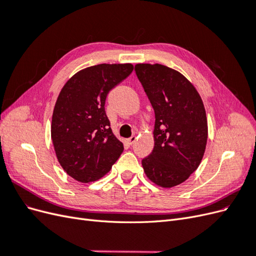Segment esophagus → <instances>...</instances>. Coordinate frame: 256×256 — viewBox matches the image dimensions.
Listing matches in <instances>:
<instances>
[{
    "label": "esophagus",
    "mask_w": 256,
    "mask_h": 256,
    "mask_svg": "<svg viewBox=\"0 0 256 256\" xmlns=\"http://www.w3.org/2000/svg\"><path fill=\"white\" fill-rule=\"evenodd\" d=\"M136 136H131V138H128V140H127V143L129 144V145H132L134 142H136Z\"/></svg>",
    "instance_id": "34e87169"
}]
</instances>
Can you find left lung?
I'll return each instance as SVG.
<instances>
[{"label": "left lung", "mask_w": 256, "mask_h": 256, "mask_svg": "<svg viewBox=\"0 0 256 256\" xmlns=\"http://www.w3.org/2000/svg\"><path fill=\"white\" fill-rule=\"evenodd\" d=\"M134 70L154 111V150L142 160L148 180L162 188L187 180L203 159L207 118L193 84L161 64H136Z\"/></svg>", "instance_id": "obj_1"}]
</instances>
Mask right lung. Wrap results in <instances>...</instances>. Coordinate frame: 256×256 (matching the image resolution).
Masks as SVG:
<instances>
[{
    "mask_svg": "<svg viewBox=\"0 0 256 256\" xmlns=\"http://www.w3.org/2000/svg\"><path fill=\"white\" fill-rule=\"evenodd\" d=\"M132 64H99L69 79L54 106L51 138L64 171L80 182L100 180L120 158L124 145L104 111L109 92L132 72Z\"/></svg>",
    "mask_w": 256,
    "mask_h": 256,
    "instance_id": "right-lung-1",
    "label": "right lung"
}]
</instances>
